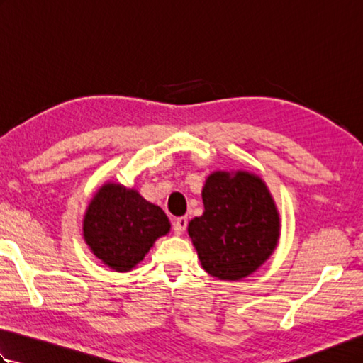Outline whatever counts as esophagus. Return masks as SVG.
<instances>
[{
	"instance_id": "34e87169",
	"label": "esophagus",
	"mask_w": 363,
	"mask_h": 363,
	"mask_svg": "<svg viewBox=\"0 0 363 363\" xmlns=\"http://www.w3.org/2000/svg\"><path fill=\"white\" fill-rule=\"evenodd\" d=\"M187 223H189L187 217L176 218V221H174V234H176V235H181V234L184 233V230H186Z\"/></svg>"
}]
</instances>
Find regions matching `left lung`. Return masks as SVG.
Masks as SVG:
<instances>
[{"instance_id": "1", "label": "left lung", "mask_w": 363, "mask_h": 363, "mask_svg": "<svg viewBox=\"0 0 363 363\" xmlns=\"http://www.w3.org/2000/svg\"><path fill=\"white\" fill-rule=\"evenodd\" d=\"M201 196L204 212L187 228L201 267L221 281L257 272L281 235L279 211L265 181L245 169H217Z\"/></svg>"}]
</instances>
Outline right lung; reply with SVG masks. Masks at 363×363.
<instances>
[{"label":"right lung","instance_id":"add662e5","mask_svg":"<svg viewBox=\"0 0 363 363\" xmlns=\"http://www.w3.org/2000/svg\"><path fill=\"white\" fill-rule=\"evenodd\" d=\"M169 220L134 187L104 182L84 213L82 237L104 265L130 272L145 259L157 238L169 233Z\"/></svg>","mask_w":363,"mask_h":363}]
</instances>
